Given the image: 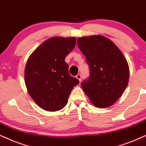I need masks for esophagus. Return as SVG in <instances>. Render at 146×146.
Returning <instances> with one entry per match:
<instances>
[{"label": "esophagus", "mask_w": 146, "mask_h": 146, "mask_svg": "<svg viewBox=\"0 0 146 146\" xmlns=\"http://www.w3.org/2000/svg\"><path fill=\"white\" fill-rule=\"evenodd\" d=\"M76 78L78 79L79 82H81V80H82V75H81V74H77L76 75Z\"/></svg>", "instance_id": "1"}]
</instances>
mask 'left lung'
Returning a JSON list of instances; mask_svg holds the SVG:
<instances>
[{"mask_svg":"<svg viewBox=\"0 0 146 146\" xmlns=\"http://www.w3.org/2000/svg\"><path fill=\"white\" fill-rule=\"evenodd\" d=\"M77 46L90 71L89 78L82 83L83 90L98 108L112 106L128 85L126 58L111 40L101 35L79 38Z\"/></svg>","mask_w":146,"mask_h":146,"instance_id":"left-lung-1","label":"left lung"}]
</instances>
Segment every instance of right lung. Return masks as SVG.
I'll list each match as a JSON object with an SVG mask.
<instances>
[{
    "label": "right lung",
    "instance_id": "right-lung-1",
    "mask_svg": "<svg viewBox=\"0 0 146 146\" xmlns=\"http://www.w3.org/2000/svg\"><path fill=\"white\" fill-rule=\"evenodd\" d=\"M75 37H53L40 44L29 57L25 68V83L34 101L46 111L61 110L67 104L79 80L69 73L64 61L74 49Z\"/></svg>",
    "mask_w": 146,
    "mask_h": 146
}]
</instances>
